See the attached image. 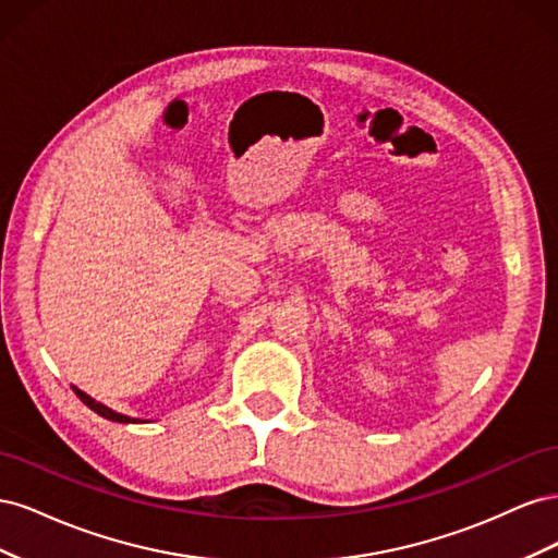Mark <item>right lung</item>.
<instances>
[{"label": "right lung", "mask_w": 558, "mask_h": 558, "mask_svg": "<svg viewBox=\"0 0 558 558\" xmlns=\"http://www.w3.org/2000/svg\"><path fill=\"white\" fill-rule=\"evenodd\" d=\"M72 388H74V393L78 396V400H81L83 404H88V408H90L93 412H97L99 416H105V418H109V421H118V424H144V418H134V416L116 412V410L107 408V404H102V402H97L95 398H90L86 391H81V388H76V386H72Z\"/></svg>", "instance_id": "obj_1"}]
</instances>
